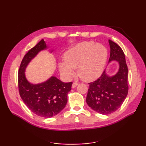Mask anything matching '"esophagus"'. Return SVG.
Segmentation results:
<instances>
[{
	"mask_svg": "<svg viewBox=\"0 0 146 146\" xmlns=\"http://www.w3.org/2000/svg\"><path fill=\"white\" fill-rule=\"evenodd\" d=\"M78 85V83H77V82H73V84H72V88H75V87H76V86Z\"/></svg>",
	"mask_w": 146,
	"mask_h": 146,
	"instance_id": "obj_1",
	"label": "esophagus"
}]
</instances>
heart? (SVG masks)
Listing matches in <instances>:
<instances>
[{"label": "heart", "instance_id": "1", "mask_svg": "<svg viewBox=\"0 0 146 146\" xmlns=\"http://www.w3.org/2000/svg\"><path fill=\"white\" fill-rule=\"evenodd\" d=\"M107 49L102 44L94 41L80 42L65 52L64 61L59 64L61 71L68 78L77 69L80 78L91 81L98 78L103 72L107 60Z\"/></svg>", "mask_w": 146, "mask_h": 146}]
</instances>
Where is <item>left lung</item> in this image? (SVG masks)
I'll use <instances>...</instances> for the list:
<instances>
[{
    "mask_svg": "<svg viewBox=\"0 0 146 146\" xmlns=\"http://www.w3.org/2000/svg\"><path fill=\"white\" fill-rule=\"evenodd\" d=\"M110 54L108 62H119V71L112 76L102 73L99 78L88 83L89 88L86 102L92 109L97 112L107 115L117 110L124 102L127 95L128 68L125 54L120 46L108 40Z\"/></svg>",
    "mask_w": 146,
    "mask_h": 146,
    "instance_id": "left-lung-1",
    "label": "left lung"
}]
</instances>
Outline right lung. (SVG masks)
Here are the masks:
<instances>
[{
  "label": "right lung",
  "instance_id": "right-lung-1",
  "mask_svg": "<svg viewBox=\"0 0 146 146\" xmlns=\"http://www.w3.org/2000/svg\"><path fill=\"white\" fill-rule=\"evenodd\" d=\"M46 48L44 39H41L24 56L18 71V88L22 100L32 112L49 118L56 115L66 106L73 83L62 82L55 76L36 85L27 81L24 73L27 64L40 51Z\"/></svg>",
  "mask_w": 146,
  "mask_h": 146
}]
</instances>
